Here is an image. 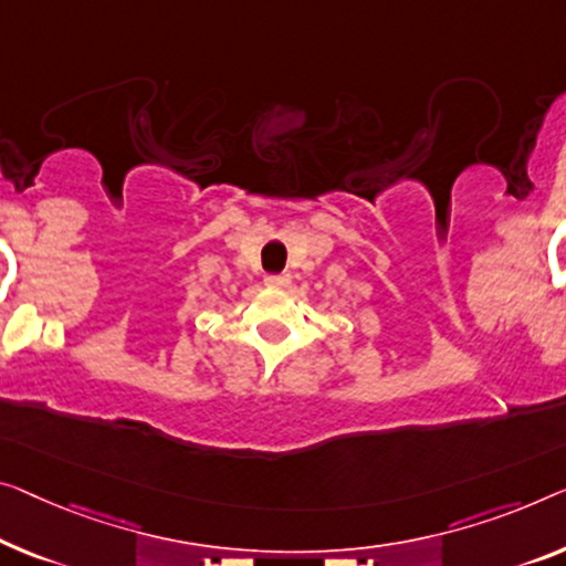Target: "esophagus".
I'll return each instance as SVG.
<instances>
[{"label":"esophagus","mask_w":566,"mask_h":566,"mask_svg":"<svg viewBox=\"0 0 566 566\" xmlns=\"http://www.w3.org/2000/svg\"><path fill=\"white\" fill-rule=\"evenodd\" d=\"M292 276L290 274H269L264 276V284L269 286V290H284V286H290Z\"/></svg>","instance_id":"esophagus-1"}]
</instances>
